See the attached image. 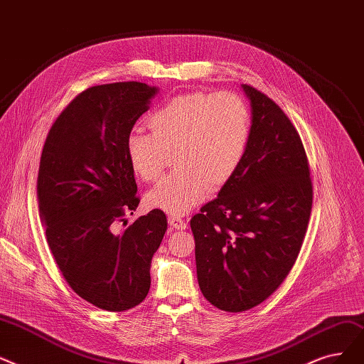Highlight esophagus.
Instances as JSON below:
<instances>
[{
	"mask_svg": "<svg viewBox=\"0 0 364 364\" xmlns=\"http://www.w3.org/2000/svg\"><path fill=\"white\" fill-rule=\"evenodd\" d=\"M168 225H170L173 230H181V231L186 230V222L182 218L175 216V215L168 216Z\"/></svg>",
	"mask_w": 364,
	"mask_h": 364,
	"instance_id": "obj_1",
	"label": "esophagus"
}]
</instances>
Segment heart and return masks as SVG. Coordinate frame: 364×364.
Masks as SVG:
<instances>
[{
  "instance_id": "1",
  "label": "heart",
  "mask_w": 364,
  "mask_h": 364,
  "mask_svg": "<svg viewBox=\"0 0 364 364\" xmlns=\"http://www.w3.org/2000/svg\"><path fill=\"white\" fill-rule=\"evenodd\" d=\"M149 133L132 132L126 154L145 182L157 179L173 155L175 173L146 194L154 209L182 215L219 191L235 175L252 136L247 102L232 92H189L155 107L145 118Z\"/></svg>"
}]
</instances>
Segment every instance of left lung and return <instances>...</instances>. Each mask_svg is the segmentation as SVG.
<instances>
[{
    "instance_id": "1",
    "label": "left lung",
    "mask_w": 364,
    "mask_h": 364,
    "mask_svg": "<svg viewBox=\"0 0 364 364\" xmlns=\"http://www.w3.org/2000/svg\"><path fill=\"white\" fill-rule=\"evenodd\" d=\"M241 87L252 108L247 152L218 197L191 219L201 293L228 313L259 305L284 282L313 205L298 130L272 99Z\"/></svg>"
}]
</instances>
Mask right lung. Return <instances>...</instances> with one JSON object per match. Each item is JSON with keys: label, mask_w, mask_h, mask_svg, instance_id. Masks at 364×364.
<instances>
[{"label": "right lung", "mask_w": 364, "mask_h": 364, "mask_svg": "<svg viewBox=\"0 0 364 364\" xmlns=\"http://www.w3.org/2000/svg\"><path fill=\"white\" fill-rule=\"evenodd\" d=\"M157 92L137 81L84 90L43 148L37 194L48 247L66 283L100 309L119 313L146 298L152 256L167 230L164 212L154 209L115 232L141 201L126 139Z\"/></svg>", "instance_id": "right-lung-1"}]
</instances>
